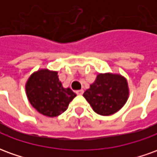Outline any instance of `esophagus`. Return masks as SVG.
<instances>
[{
  "label": "esophagus",
  "instance_id": "34e87169",
  "mask_svg": "<svg viewBox=\"0 0 157 157\" xmlns=\"http://www.w3.org/2000/svg\"><path fill=\"white\" fill-rule=\"evenodd\" d=\"M83 92H84L83 90H78V91H76V92H75V93H76L77 95H82V94H83Z\"/></svg>",
  "mask_w": 157,
  "mask_h": 157
}]
</instances>
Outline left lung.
<instances>
[{"instance_id": "obj_1", "label": "left lung", "mask_w": 157, "mask_h": 157, "mask_svg": "<svg viewBox=\"0 0 157 157\" xmlns=\"http://www.w3.org/2000/svg\"><path fill=\"white\" fill-rule=\"evenodd\" d=\"M127 80L118 74H98L83 97L93 111L102 116L112 115L123 108L128 98Z\"/></svg>"}]
</instances>
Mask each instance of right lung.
Instances as JSON below:
<instances>
[{
    "label": "right lung",
    "instance_id": "1",
    "mask_svg": "<svg viewBox=\"0 0 157 157\" xmlns=\"http://www.w3.org/2000/svg\"><path fill=\"white\" fill-rule=\"evenodd\" d=\"M29 102L41 114L56 117L67 109L76 94L71 88H64L58 72L42 69L33 73L26 83Z\"/></svg>",
    "mask_w": 157,
    "mask_h": 157
}]
</instances>
